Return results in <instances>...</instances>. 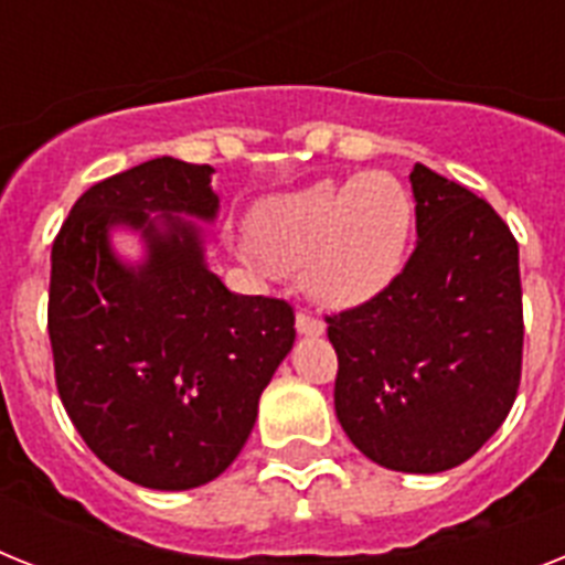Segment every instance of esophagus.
Masks as SVG:
<instances>
[{"label": "esophagus", "mask_w": 565, "mask_h": 565, "mask_svg": "<svg viewBox=\"0 0 565 565\" xmlns=\"http://www.w3.org/2000/svg\"><path fill=\"white\" fill-rule=\"evenodd\" d=\"M297 332L309 334V338H317V334L326 332V323L320 317L309 315V311H297Z\"/></svg>", "instance_id": "obj_1"}]
</instances>
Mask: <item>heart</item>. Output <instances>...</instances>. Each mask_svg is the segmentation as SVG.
<instances>
[{
	"instance_id": "heart-1",
	"label": "heart",
	"mask_w": 565,
	"mask_h": 565,
	"mask_svg": "<svg viewBox=\"0 0 565 565\" xmlns=\"http://www.w3.org/2000/svg\"><path fill=\"white\" fill-rule=\"evenodd\" d=\"M416 207L398 179L384 172L315 181L271 195L250 213V263L300 274L323 306L349 309L372 300L401 274Z\"/></svg>"
}]
</instances>
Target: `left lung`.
Returning <instances> with one entry per match:
<instances>
[{
	"label": "left lung",
	"mask_w": 565,
	"mask_h": 565,
	"mask_svg": "<svg viewBox=\"0 0 565 565\" xmlns=\"http://www.w3.org/2000/svg\"><path fill=\"white\" fill-rule=\"evenodd\" d=\"M416 250L372 300L326 315L334 413L352 445L404 473L477 454L523 375L520 248L491 204L424 164L409 172Z\"/></svg>",
	"instance_id": "obj_1"
}]
</instances>
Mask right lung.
<instances>
[{
  "label": "right lung",
  "instance_id": "right-lung-1",
  "mask_svg": "<svg viewBox=\"0 0 565 565\" xmlns=\"http://www.w3.org/2000/svg\"><path fill=\"white\" fill-rule=\"evenodd\" d=\"M207 164L152 158L97 181L51 248L49 338L65 413L106 468L188 491L239 456L259 395L294 347L291 302L222 286L193 222L213 218ZM147 209L164 212L158 228ZM135 226L148 263L126 269L108 227Z\"/></svg>",
  "mask_w": 565,
  "mask_h": 565
}]
</instances>
